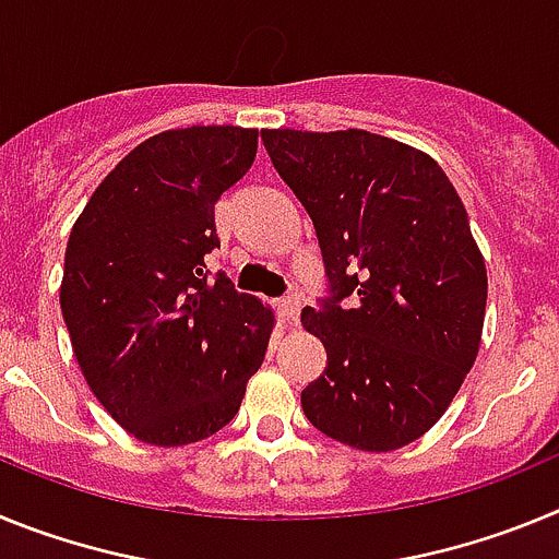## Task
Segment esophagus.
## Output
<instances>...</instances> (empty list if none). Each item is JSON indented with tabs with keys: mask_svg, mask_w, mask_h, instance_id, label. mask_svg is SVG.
Wrapping results in <instances>:
<instances>
[{
	"mask_svg": "<svg viewBox=\"0 0 559 559\" xmlns=\"http://www.w3.org/2000/svg\"><path fill=\"white\" fill-rule=\"evenodd\" d=\"M299 310H302V299L296 290H290L288 296H283V302H280V313H283L285 322H299Z\"/></svg>",
	"mask_w": 559,
	"mask_h": 559,
	"instance_id": "1",
	"label": "esophagus"
}]
</instances>
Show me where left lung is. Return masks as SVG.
<instances>
[{
  "instance_id": "1",
  "label": "left lung",
  "mask_w": 559,
  "mask_h": 559,
  "mask_svg": "<svg viewBox=\"0 0 559 559\" xmlns=\"http://www.w3.org/2000/svg\"><path fill=\"white\" fill-rule=\"evenodd\" d=\"M313 221L328 296L302 310L328 367L302 392L322 433L397 451L456 397L481 344L487 269L462 199L423 151L358 131H263Z\"/></svg>"
}]
</instances>
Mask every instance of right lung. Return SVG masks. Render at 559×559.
I'll return each mask as SVG.
<instances>
[{"label": "right lung", "instance_id": "add662e5", "mask_svg": "<svg viewBox=\"0 0 559 559\" xmlns=\"http://www.w3.org/2000/svg\"><path fill=\"white\" fill-rule=\"evenodd\" d=\"M257 156L254 128L156 133L108 173L69 231L61 313L103 408L147 445L235 419L274 313L212 276L215 204Z\"/></svg>", "mask_w": 559, "mask_h": 559}]
</instances>
